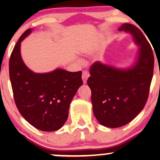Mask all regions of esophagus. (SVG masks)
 I'll return each instance as SVG.
<instances>
[{
	"instance_id": "1",
	"label": "esophagus",
	"mask_w": 160,
	"mask_h": 160,
	"mask_svg": "<svg viewBox=\"0 0 160 160\" xmlns=\"http://www.w3.org/2000/svg\"><path fill=\"white\" fill-rule=\"evenodd\" d=\"M89 77V73L87 71H82V81H83V83H86V81H87Z\"/></svg>"
}]
</instances>
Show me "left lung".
Listing matches in <instances>:
<instances>
[{"label":"left lung","instance_id":"1","mask_svg":"<svg viewBox=\"0 0 160 160\" xmlns=\"http://www.w3.org/2000/svg\"><path fill=\"white\" fill-rule=\"evenodd\" d=\"M119 31L130 33L140 47L135 64L130 68L119 69L95 62L87 80L95 117L108 128L125 126L142 111L153 73V50L140 29L125 23Z\"/></svg>","mask_w":160,"mask_h":160}]
</instances>
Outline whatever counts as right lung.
<instances>
[{
    "instance_id": "obj_1",
    "label": "right lung",
    "mask_w": 160,
    "mask_h": 160,
    "mask_svg": "<svg viewBox=\"0 0 160 160\" xmlns=\"http://www.w3.org/2000/svg\"><path fill=\"white\" fill-rule=\"evenodd\" d=\"M32 29L22 34L10 58L9 71L14 100L19 113L33 126L44 132L62 127L68 117L69 106L82 86V71L58 68L37 74L25 65L20 54L21 42Z\"/></svg>"
}]
</instances>
